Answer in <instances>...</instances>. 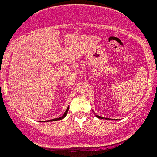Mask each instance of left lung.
Segmentation results:
<instances>
[{
  "label": "left lung",
  "instance_id": "obj_1",
  "mask_svg": "<svg viewBox=\"0 0 157 157\" xmlns=\"http://www.w3.org/2000/svg\"><path fill=\"white\" fill-rule=\"evenodd\" d=\"M96 116L99 118H102V119H103V118H105L104 117H101V116H99V115H96ZM105 119H108V118H105Z\"/></svg>",
  "mask_w": 157,
  "mask_h": 157
}]
</instances>
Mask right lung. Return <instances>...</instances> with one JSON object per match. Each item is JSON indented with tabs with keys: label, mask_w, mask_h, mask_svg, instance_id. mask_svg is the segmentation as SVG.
<instances>
[{
	"label": "right lung",
	"mask_w": 157,
	"mask_h": 157,
	"mask_svg": "<svg viewBox=\"0 0 157 157\" xmlns=\"http://www.w3.org/2000/svg\"><path fill=\"white\" fill-rule=\"evenodd\" d=\"M68 109H69V106L67 107V110L65 111V112H64V115H63L62 116H61V117H60V118H54V119H52V120H48V121H45V122H47V121H58V120H61V119H63V118H64V117H65L66 115H67V112H68Z\"/></svg>",
	"instance_id": "add662e5"
}]
</instances>
